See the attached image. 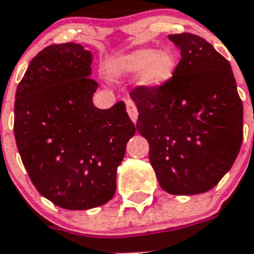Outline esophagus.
<instances>
[{"mask_svg":"<svg viewBox=\"0 0 254 254\" xmlns=\"http://www.w3.org/2000/svg\"><path fill=\"white\" fill-rule=\"evenodd\" d=\"M126 108H127V113H128L129 118L133 123H136L137 121V117H138V112H137V108L134 105V103L132 100H127L126 102Z\"/></svg>","mask_w":254,"mask_h":254,"instance_id":"34e87169","label":"esophagus"}]
</instances>
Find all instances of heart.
Masks as SVG:
<instances>
[{
	"mask_svg": "<svg viewBox=\"0 0 254 254\" xmlns=\"http://www.w3.org/2000/svg\"><path fill=\"white\" fill-rule=\"evenodd\" d=\"M176 67V56L170 51L141 48L109 58L105 64V72L114 80L138 76L141 86L156 90L170 81Z\"/></svg>",
	"mask_w": 254,
	"mask_h": 254,
	"instance_id": "obj_1",
	"label": "heart"
}]
</instances>
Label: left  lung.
<instances>
[{
  "label": "left lung",
  "instance_id": "obj_1",
  "mask_svg": "<svg viewBox=\"0 0 254 254\" xmlns=\"http://www.w3.org/2000/svg\"><path fill=\"white\" fill-rule=\"evenodd\" d=\"M181 61L168 84L136 87V128L165 192H207L237 159L243 141V104L232 66L208 42L190 33L169 35Z\"/></svg>",
  "mask_w": 254,
  "mask_h": 254
}]
</instances>
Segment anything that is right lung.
I'll use <instances>...</instances> for the list:
<instances>
[{
  "label": "right lung",
  "mask_w": 254,
  "mask_h": 254,
  "mask_svg": "<svg viewBox=\"0 0 254 254\" xmlns=\"http://www.w3.org/2000/svg\"><path fill=\"white\" fill-rule=\"evenodd\" d=\"M93 55L81 44L39 52L17 85L13 132L40 194L66 210H89L116 193L117 168L136 132L123 102L93 103Z\"/></svg>",
  "instance_id": "1"
}]
</instances>
